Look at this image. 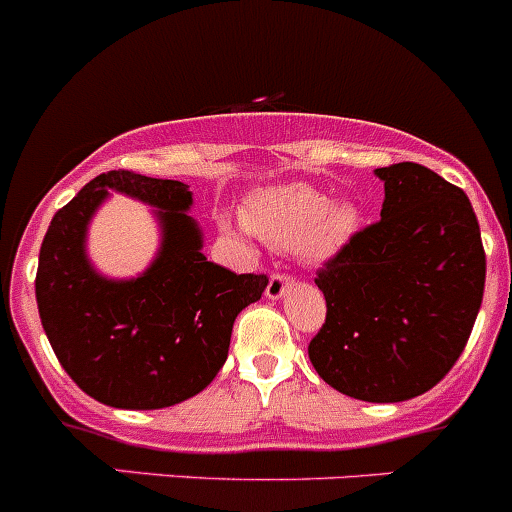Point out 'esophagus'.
<instances>
[{
  "instance_id": "1",
  "label": "esophagus",
  "mask_w": 512,
  "mask_h": 512,
  "mask_svg": "<svg viewBox=\"0 0 512 512\" xmlns=\"http://www.w3.org/2000/svg\"><path fill=\"white\" fill-rule=\"evenodd\" d=\"M290 285H293V275H288V272H272L270 283H267V290H265L267 298L272 300L283 298L285 290H288Z\"/></svg>"
}]
</instances>
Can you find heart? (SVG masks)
<instances>
[{
	"label": "heart",
	"instance_id": "1",
	"mask_svg": "<svg viewBox=\"0 0 512 512\" xmlns=\"http://www.w3.org/2000/svg\"><path fill=\"white\" fill-rule=\"evenodd\" d=\"M247 224L272 245H303L308 255L326 257L353 232L356 212L346 204L331 207V199L310 186H285L252 199Z\"/></svg>",
	"mask_w": 512,
	"mask_h": 512
}]
</instances>
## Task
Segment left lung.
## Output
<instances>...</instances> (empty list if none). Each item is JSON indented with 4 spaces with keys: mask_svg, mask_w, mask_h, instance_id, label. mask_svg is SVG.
I'll list each match as a JSON object with an SVG mask.
<instances>
[{
    "mask_svg": "<svg viewBox=\"0 0 512 512\" xmlns=\"http://www.w3.org/2000/svg\"><path fill=\"white\" fill-rule=\"evenodd\" d=\"M381 219L353 232L315 272L326 323L310 364L341 394L407 401L450 374L475 326L485 250L460 186L414 161L376 169Z\"/></svg>",
    "mask_w": 512,
    "mask_h": 512,
    "instance_id": "left-lung-1",
    "label": "left lung"
}]
</instances>
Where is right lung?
I'll list each match as a JSON object with an SVG mask.
<instances>
[{
	"mask_svg": "<svg viewBox=\"0 0 512 512\" xmlns=\"http://www.w3.org/2000/svg\"><path fill=\"white\" fill-rule=\"evenodd\" d=\"M108 188L154 203L165 222L162 255L128 284L95 276L82 255L87 219ZM189 204L181 181L116 169L85 184L47 227L35 278L42 328L62 369L100 404L164 409L207 389L227 361L237 313L265 293V272L237 275L202 255Z\"/></svg>",
	"mask_w": 512,
	"mask_h": 512,
	"instance_id": "right-lung-1",
	"label": "right lung"
}]
</instances>
